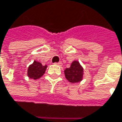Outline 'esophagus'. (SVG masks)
<instances>
[{"mask_svg": "<svg viewBox=\"0 0 122 122\" xmlns=\"http://www.w3.org/2000/svg\"><path fill=\"white\" fill-rule=\"evenodd\" d=\"M54 64H55V65H57V66H61L63 65L62 62H58V63H55Z\"/></svg>", "mask_w": 122, "mask_h": 122, "instance_id": "34e87169", "label": "esophagus"}]
</instances>
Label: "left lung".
I'll return each instance as SVG.
<instances>
[{
    "instance_id": "1",
    "label": "left lung",
    "mask_w": 122,
    "mask_h": 122,
    "mask_svg": "<svg viewBox=\"0 0 122 122\" xmlns=\"http://www.w3.org/2000/svg\"><path fill=\"white\" fill-rule=\"evenodd\" d=\"M66 78L71 83L80 82L82 80L84 69L78 61H74L71 67L64 71Z\"/></svg>"
}]
</instances>
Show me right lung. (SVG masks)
<instances>
[{
  "label": "right lung",
  "instance_id": "add662e5",
  "mask_svg": "<svg viewBox=\"0 0 122 122\" xmlns=\"http://www.w3.org/2000/svg\"><path fill=\"white\" fill-rule=\"evenodd\" d=\"M47 67V65L43 66L41 63L38 61H34L32 64H30L28 66V72H27L28 77L33 80H37L40 78L45 74Z\"/></svg>",
  "mask_w": 122,
  "mask_h": 122
}]
</instances>
